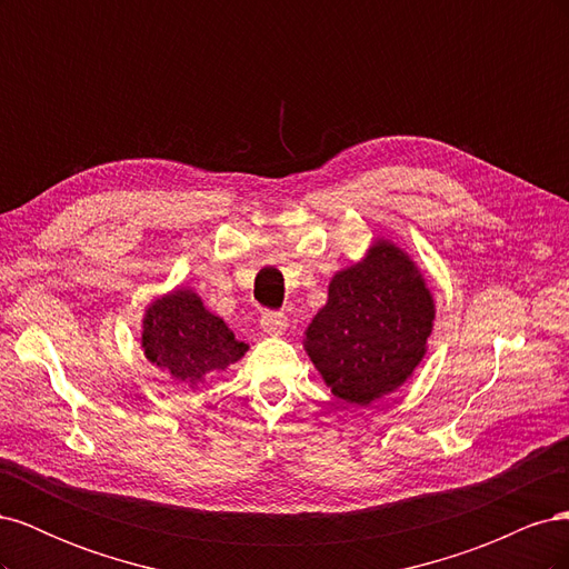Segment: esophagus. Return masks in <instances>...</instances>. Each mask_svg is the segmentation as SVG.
Instances as JSON below:
<instances>
[{
  "label": "esophagus",
  "instance_id": "1",
  "mask_svg": "<svg viewBox=\"0 0 569 569\" xmlns=\"http://www.w3.org/2000/svg\"><path fill=\"white\" fill-rule=\"evenodd\" d=\"M261 330L266 335H282L287 330V318L282 313L268 311L261 316Z\"/></svg>",
  "mask_w": 569,
  "mask_h": 569
}]
</instances>
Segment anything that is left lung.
<instances>
[{
    "label": "left lung",
    "mask_w": 569,
    "mask_h": 569,
    "mask_svg": "<svg viewBox=\"0 0 569 569\" xmlns=\"http://www.w3.org/2000/svg\"><path fill=\"white\" fill-rule=\"evenodd\" d=\"M437 306L410 253L375 237L341 268L303 332V351L337 399L370 406L401 389L427 356Z\"/></svg>",
    "instance_id": "1"
}]
</instances>
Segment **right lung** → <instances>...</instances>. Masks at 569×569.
Here are the masks:
<instances>
[{
	"label": "right lung",
	"mask_w": 569,
	"mask_h": 569,
	"mask_svg": "<svg viewBox=\"0 0 569 569\" xmlns=\"http://www.w3.org/2000/svg\"><path fill=\"white\" fill-rule=\"evenodd\" d=\"M142 351L151 366L189 389H199L211 372L237 363L249 343L239 341L192 287H176L144 308Z\"/></svg>",
	"instance_id": "add662e5"
}]
</instances>
